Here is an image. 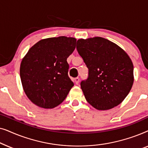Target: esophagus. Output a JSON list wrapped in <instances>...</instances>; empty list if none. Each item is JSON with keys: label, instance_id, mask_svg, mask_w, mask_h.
<instances>
[{"label": "esophagus", "instance_id": "esophagus-1", "mask_svg": "<svg viewBox=\"0 0 148 148\" xmlns=\"http://www.w3.org/2000/svg\"><path fill=\"white\" fill-rule=\"evenodd\" d=\"M74 82H75V84L78 85V84H79V82H80L79 78V77H76V78H75Z\"/></svg>", "mask_w": 148, "mask_h": 148}]
</instances>
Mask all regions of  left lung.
Returning <instances> with one entry per match:
<instances>
[{"mask_svg":"<svg viewBox=\"0 0 148 148\" xmlns=\"http://www.w3.org/2000/svg\"><path fill=\"white\" fill-rule=\"evenodd\" d=\"M77 50L88 68L81 88L89 104L97 110L118 106L133 86V64L121 47L101 37L79 39Z\"/></svg>","mask_w":148,"mask_h":148,"instance_id":"1","label":"left lung"}]
</instances>
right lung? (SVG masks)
<instances>
[{"label":"right lung","mask_w":148,"mask_h":148,"mask_svg":"<svg viewBox=\"0 0 148 148\" xmlns=\"http://www.w3.org/2000/svg\"><path fill=\"white\" fill-rule=\"evenodd\" d=\"M76 39L60 36L41 40L21 60L20 77L27 98L38 106L53 108L63 102L74 86L68 75L66 59Z\"/></svg>","instance_id":"add662e5"}]
</instances>
